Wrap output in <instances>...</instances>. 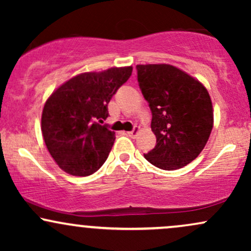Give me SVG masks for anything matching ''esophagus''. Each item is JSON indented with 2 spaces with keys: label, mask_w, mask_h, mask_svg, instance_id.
I'll use <instances>...</instances> for the list:
<instances>
[{
  "label": "esophagus",
  "mask_w": 251,
  "mask_h": 251,
  "mask_svg": "<svg viewBox=\"0 0 251 251\" xmlns=\"http://www.w3.org/2000/svg\"><path fill=\"white\" fill-rule=\"evenodd\" d=\"M139 129H140L139 126H134V128L132 129V131L127 132V133H128V135H129V137H131V138H135V135L138 134V132H139Z\"/></svg>",
  "instance_id": "1"
}]
</instances>
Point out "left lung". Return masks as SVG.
Segmentation results:
<instances>
[{
  "label": "left lung",
  "instance_id": "1",
  "mask_svg": "<svg viewBox=\"0 0 251 251\" xmlns=\"http://www.w3.org/2000/svg\"><path fill=\"white\" fill-rule=\"evenodd\" d=\"M138 83L152 113L157 138L145 159L162 170H177L198 157L214 125L210 96L198 80L171 65H138Z\"/></svg>",
  "mask_w": 251,
  "mask_h": 251
}]
</instances>
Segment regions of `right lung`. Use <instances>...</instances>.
<instances>
[{"label": "right lung", "instance_id": "add662e5", "mask_svg": "<svg viewBox=\"0 0 251 251\" xmlns=\"http://www.w3.org/2000/svg\"><path fill=\"white\" fill-rule=\"evenodd\" d=\"M132 67L82 73L68 80L45 103L41 129L46 146L60 169L73 176H89L107 159L116 140L102 119Z\"/></svg>", "mask_w": 251, "mask_h": 251}]
</instances>
